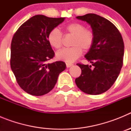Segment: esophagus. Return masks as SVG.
Segmentation results:
<instances>
[{
	"instance_id": "34e87169",
	"label": "esophagus",
	"mask_w": 131,
	"mask_h": 131,
	"mask_svg": "<svg viewBox=\"0 0 131 131\" xmlns=\"http://www.w3.org/2000/svg\"><path fill=\"white\" fill-rule=\"evenodd\" d=\"M73 63H66V67L67 68H70L71 66H73Z\"/></svg>"
}]
</instances>
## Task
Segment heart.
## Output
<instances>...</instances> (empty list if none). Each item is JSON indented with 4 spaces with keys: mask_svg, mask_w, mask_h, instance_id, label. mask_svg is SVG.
I'll use <instances>...</instances> for the list:
<instances>
[{
    "mask_svg": "<svg viewBox=\"0 0 131 131\" xmlns=\"http://www.w3.org/2000/svg\"><path fill=\"white\" fill-rule=\"evenodd\" d=\"M66 33L73 35L71 41L72 47L64 48L56 54L58 60L68 63L74 62L82 54V48L88 50L92 47L94 40V35L91 29H85L83 24L71 23L65 28ZM48 41L50 45L56 49H58L62 45V33L58 28H54L48 35Z\"/></svg>",
    "mask_w": 131,
    "mask_h": 131,
    "instance_id": "1",
    "label": "heart"
}]
</instances>
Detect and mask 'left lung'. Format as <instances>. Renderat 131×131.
Wrapping results in <instances>:
<instances>
[{
  "instance_id": "left-lung-1",
  "label": "left lung",
  "mask_w": 131,
  "mask_h": 131,
  "mask_svg": "<svg viewBox=\"0 0 131 131\" xmlns=\"http://www.w3.org/2000/svg\"><path fill=\"white\" fill-rule=\"evenodd\" d=\"M76 18L91 25L94 35L93 45L84 57L93 66L77 63L81 69L75 79L84 93L96 95L107 91L119 75L124 56V42L116 27L106 18L87 14Z\"/></svg>"
}]
</instances>
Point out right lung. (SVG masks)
<instances>
[{
  "label": "right lung",
  "mask_w": 131,
  "mask_h": 131,
  "mask_svg": "<svg viewBox=\"0 0 131 131\" xmlns=\"http://www.w3.org/2000/svg\"><path fill=\"white\" fill-rule=\"evenodd\" d=\"M64 19L36 15L21 25L12 38V71L19 86L31 95L48 93L66 68L62 61L47 63L54 56L48 41V33Z\"/></svg>",
  "instance_id": "obj_1"
}]
</instances>
